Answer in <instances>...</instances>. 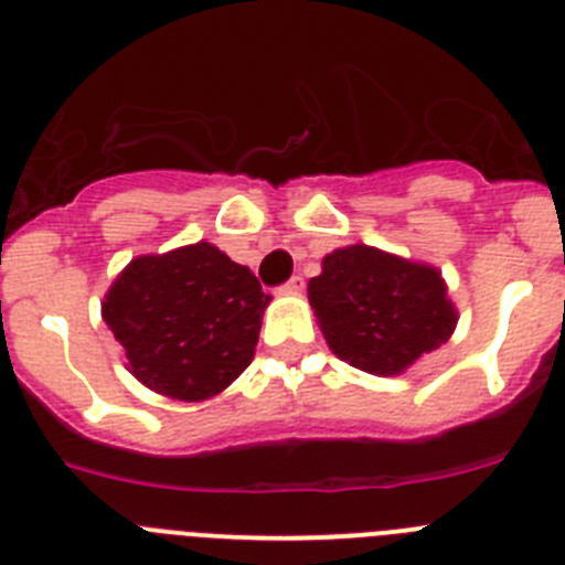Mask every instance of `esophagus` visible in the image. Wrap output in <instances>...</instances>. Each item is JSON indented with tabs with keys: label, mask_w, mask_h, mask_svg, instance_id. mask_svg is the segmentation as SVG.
Wrapping results in <instances>:
<instances>
[{
	"label": "esophagus",
	"mask_w": 565,
	"mask_h": 565,
	"mask_svg": "<svg viewBox=\"0 0 565 565\" xmlns=\"http://www.w3.org/2000/svg\"><path fill=\"white\" fill-rule=\"evenodd\" d=\"M302 286H306V279L299 277V274H294V277L288 279V282L282 288H286L288 294H299V291H302Z\"/></svg>",
	"instance_id": "esophagus-1"
}]
</instances>
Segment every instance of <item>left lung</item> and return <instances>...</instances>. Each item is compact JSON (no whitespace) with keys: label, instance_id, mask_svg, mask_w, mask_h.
Returning a JSON list of instances; mask_svg holds the SVG:
<instances>
[{"label":"left lung","instance_id":"obj_1","mask_svg":"<svg viewBox=\"0 0 565 565\" xmlns=\"http://www.w3.org/2000/svg\"><path fill=\"white\" fill-rule=\"evenodd\" d=\"M328 348L359 371L398 376L456 331L441 271L371 246L337 248L308 282Z\"/></svg>","mask_w":565,"mask_h":565}]
</instances>
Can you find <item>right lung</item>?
Masks as SVG:
<instances>
[{"label": "right lung", "mask_w": 565, "mask_h": 565, "mask_svg": "<svg viewBox=\"0 0 565 565\" xmlns=\"http://www.w3.org/2000/svg\"><path fill=\"white\" fill-rule=\"evenodd\" d=\"M268 299L246 266L194 243L135 257L104 297L102 317L138 382L203 402L252 364Z\"/></svg>", "instance_id": "obj_1"}]
</instances>
